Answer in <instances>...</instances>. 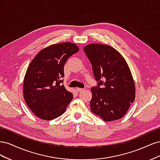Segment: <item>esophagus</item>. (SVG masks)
<instances>
[{"label":"esophagus","instance_id":"1","mask_svg":"<svg viewBox=\"0 0 160 160\" xmlns=\"http://www.w3.org/2000/svg\"><path fill=\"white\" fill-rule=\"evenodd\" d=\"M84 90H85V89H83V88H77V92H81V91H83Z\"/></svg>","mask_w":160,"mask_h":160}]
</instances>
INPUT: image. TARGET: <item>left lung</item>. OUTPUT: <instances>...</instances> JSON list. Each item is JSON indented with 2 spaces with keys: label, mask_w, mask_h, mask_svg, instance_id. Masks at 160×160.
I'll return each instance as SVG.
<instances>
[{
  "label": "left lung",
  "mask_w": 160,
  "mask_h": 160,
  "mask_svg": "<svg viewBox=\"0 0 160 160\" xmlns=\"http://www.w3.org/2000/svg\"><path fill=\"white\" fill-rule=\"evenodd\" d=\"M83 50L98 83L91 89V111L106 122L122 118L135 96V84L126 61L118 51L106 45L91 44Z\"/></svg>",
  "instance_id": "8db88e82"
}]
</instances>
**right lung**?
I'll list each match as a JSON object with an SVG mask.
<instances>
[{
	"label": "right lung",
	"instance_id": "1",
	"mask_svg": "<svg viewBox=\"0 0 160 160\" xmlns=\"http://www.w3.org/2000/svg\"><path fill=\"white\" fill-rule=\"evenodd\" d=\"M79 47L71 42L41 50L28 66L24 79V99L37 117L51 120L63 113L73 98L63 83L64 65Z\"/></svg>",
	"mask_w": 160,
	"mask_h": 160
}]
</instances>
